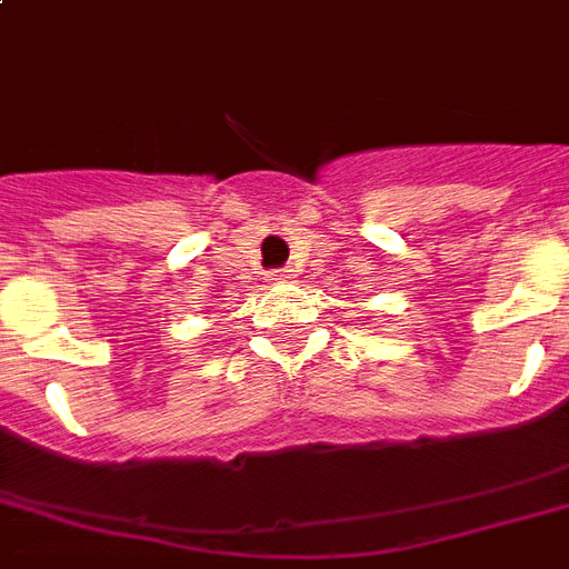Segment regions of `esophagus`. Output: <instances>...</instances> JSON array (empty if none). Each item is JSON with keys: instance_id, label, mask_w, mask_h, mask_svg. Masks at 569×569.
Here are the masks:
<instances>
[{"instance_id": "obj_1", "label": "esophagus", "mask_w": 569, "mask_h": 569, "mask_svg": "<svg viewBox=\"0 0 569 569\" xmlns=\"http://www.w3.org/2000/svg\"><path fill=\"white\" fill-rule=\"evenodd\" d=\"M268 280L271 283H286V280H292V274H289V268H277V271H268Z\"/></svg>"}]
</instances>
